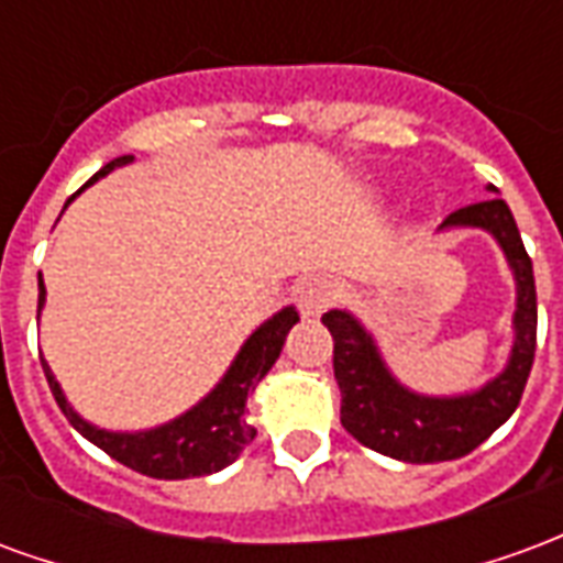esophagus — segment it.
Wrapping results in <instances>:
<instances>
[{"label": "esophagus", "mask_w": 563, "mask_h": 563, "mask_svg": "<svg viewBox=\"0 0 563 563\" xmlns=\"http://www.w3.org/2000/svg\"><path fill=\"white\" fill-rule=\"evenodd\" d=\"M298 305H301V313L305 317H319L325 307L334 305V298H338V286L325 277H310V280L298 283Z\"/></svg>", "instance_id": "obj_1"}]
</instances>
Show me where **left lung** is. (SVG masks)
Masks as SVG:
<instances>
[{"label": "left lung", "mask_w": 563, "mask_h": 563, "mask_svg": "<svg viewBox=\"0 0 563 563\" xmlns=\"http://www.w3.org/2000/svg\"><path fill=\"white\" fill-rule=\"evenodd\" d=\"M446 225L488 229L504 246L519 283L516 346L507 371L495 383L464 398L413 395L389 377L374 341L350 313H322V322L334 338V379L343 398L341 424L362 446L410 464L461 459L495 434L519 407L537 353V286L531 256L521 244L519 225L512 220L507 201L488 198L459 208L443 220V229Z\"/></svg>", "instance_id": "1"}]
</instances>
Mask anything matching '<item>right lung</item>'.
Instances as JSON below:
<instances>
[{
  "mask_svg": "<svg viewBox=\"0 0 563 563\" xmlns=\"http://www.w3.org/2000/svg\"><path fill=\"white\" fill-rule=\"evenodd\" d=\"M132 156H117L92 180H99L102 174H108L111 168H117V165H123ZM42 305L44 283H38V310H42ZM295 322H298V313H295L292 307H286L277 317L268 319L262 329L253 331V338L238 353L225 379H222L217 389L210 391L205 401L192 407L180 419L162 424V428H153V431H144V434H111V431H102V428H92L90 422H84L66 404L59 383L51 374V367L44 365V362L42 367L44 377H47V386L54 391L56 404L66 413L68 422L75 424L80 434L87 437L90 443H96L102 452H108L114 461L126 464L132 471L144 473V476H153V479L208 476V473L229 467L244 452L246 443H253L256 428L246 424L244 419L246 395L256 389L258 379L265 377L271 365L277 362L283 341H286V334H289Z\"/></svg>",
  "mask_w": 563,
  "mask_h": 563,
  "instance_id": "obj_1",
  "label": "right lung"
}]
</instances>
